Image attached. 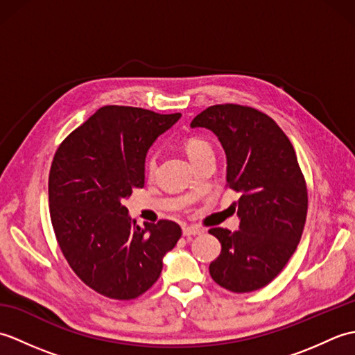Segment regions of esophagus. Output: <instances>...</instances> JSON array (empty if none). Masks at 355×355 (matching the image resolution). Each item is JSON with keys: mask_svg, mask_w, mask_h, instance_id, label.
<instances>
[{"mask_svg": "<svg viewBox=\"0 0 355 355\" xmlns=\"http://www.w3.org/2000/svg\"><path fill=\"white\" fill-rule=\"evenodd\" d=\"M202 233V230L197 225H187V227H183V235L184 236H195V235H200Z\"/></svg>", "mask_w": 355, "mask_h": 355, "instance_id": "1", "label": "esophagus"}]
</instances>
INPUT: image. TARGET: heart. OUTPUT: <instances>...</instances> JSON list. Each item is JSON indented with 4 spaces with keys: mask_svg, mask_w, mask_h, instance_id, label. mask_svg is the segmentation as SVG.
<instances>
[{
    "mask_svg": "<svg viewBox=\"0 0 355 355\" xmlns=\"http://www.w3.org/2000/svg\"><path fill=\"white\" fill-rule=\"evenodd\" d=\"M183 148L186 150L187 157L191 158L192 163L197 160V158L212 153V146H210V143L206 139L200 137V135H189V137H186L183 140ZM155 166H157V158H155V155L150 154L146 158V163H145L146 175H149V177L154 175Z\"/></svg>",
    "mask_w": 355,
    "mask_h": 355,
    "instance_id": "obj_1",
    "label": "heart"
}]
</instances>
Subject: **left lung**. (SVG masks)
Segmentation results:
<instances>
[{
	"instance_id": "8db88e82",
	"label": "left lung",
	"mask_w": 355,
	"mask_h": 355,
	"mask_svg": "<svg viewBox=\"0 0 355 355\" xmlns=\"http://www.w3.org/2000/svg\"><path fill=\"white\" fill-rule=\"evenodd\" d=\"M191 126L207 128L221 141L227 187L241 195L233 202L239 230H209L221 243L210 276L233 293L259 290L284 270L305 227L308 192L296 153L273 119L244 105H214Z\"/></svg>"
}]
</instances>
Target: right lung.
<instances>
[{
    "mask_svg": "<svg viewBox=\"0 0 355 355\" xmlns=\"http://www.w3.org/2000/svg\"><path fill=\"white\" fill-rule=\"evenodd\" d=\"M180 117L108 105L53 157L49 202L59 248L80 281L105 297L131 300L148 291L182 236L168 220L140 227L123 206L145 186L148 149Z\"/></svg>",
    "mask_w": 355,
    "mask_h": 355,
    "instance_id": "1",
    "label": "right lung"
}]
</instances>
